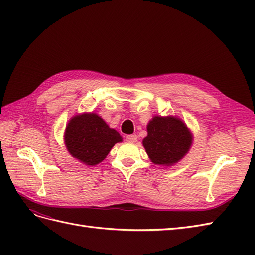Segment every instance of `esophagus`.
<instances>
[{
	"instance_id": "obj_1",
	"label": "esophagus",
	"mask_w": 255,
	"mask_h": 255,
	"mask_svg": "<svg viewBox=\"0 0 255 255\" xmlns=\"http://www.w3.org/2000/svg\"><path fill=\"white\" fill-rule=\"evenodd\" d=\"M126 139L128 142H136L137 141V136L136 135H128L126 137Z\"/></svg>"
}]
</instances>
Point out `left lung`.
I'll return each mask as SVG.
<instances>
[{"label":"left lung","mask_w":255,"mask_h":255,"mask_svg":"<svg viewBox=\"0 0 255 255\" xmlns=\"http://www.w3.org/2000/svg\"><path fill=\"white\" fill-rule=\"evenodd\" d=\"M146 129L148 136L142 144L150 159L156 165L170 166L177 163L191 145V134L179 118L155 116Z\"/></svg>","instance_id":"8db88e82"}]
</instances>
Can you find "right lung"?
<instances>
[{
  "label": "right lung",
  "instance_id": "obj_1",
  "mask_svg": "<svg viewBox=\"0 0 255 255\" xmlns=\"http://www.w3.org/2000/svg\"><path fill=\"white\" fill-rule=\"evenodd\" d=\"M121 141L119 133L110 128L94 113L75 116L66 128L65 142L68 151L73 157L89 166L101 163L115 143Z\"/></svg>",
  "mask_w": 255,
  "mask_h": 255
}]
</instances>
